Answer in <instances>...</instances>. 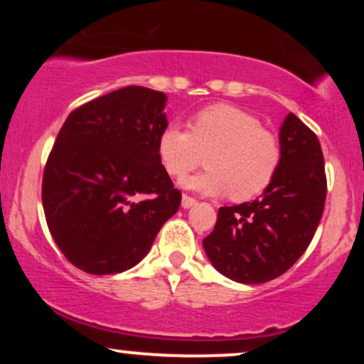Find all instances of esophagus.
Instances as JSON below:
<instances>
[{
  "instance_id": "34e87169",
  "label": "esophagus",
  "mask_w": 364,
  "mask_h": 364,
  "mask_svg": "<svg viewBox=\"0 0 364 364\" xmlns=\"http://www.w3.org/2000/svg\"><path fill=\"white\" fill-rule=\"evenodd\" d=\"M181 205H183V208H191L193 205H196V200L193 198V196H190V195H183Z\"/></svg>"
}]
</instances>
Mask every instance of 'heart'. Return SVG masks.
<instances>
[{"label":"heart","instance_id":"heart-1","mask_svg":"<svg viewBox=\"0 0 364 364\" xmlns=\"http://www.w3.org/2000/svg\"><path fill=\"white\" fill-rule=\"evenodd\" d=\"M157 156L169 176L181 179L202 164L205 173L185 185L205 195L229 193L235 202H248L267 190L282 162V145L252 112L214 104L198 111L190 129L169 124L157 140Z\"/></svg>","mask_w":364,"mask_h":364}]
</instances>
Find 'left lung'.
Returning a JSON list of instances; mask_svg holds the SVG:
<instances>
[{
    "label": "left lung",
    "instance_id": "obj_1",
    "mask_svg": "<svg viewBox=\"0 0 364 364\" xmlns=\"http://www.w3.org/2000/svg\"><path fill=\"white\" fill-rule=\"evenodd\" d=\"M279 141L282 162L272 185L253 202L220 207L214 231L203 240L212 265L241 284L287 272L306 252L323 214L327 176L316 135L289 112Z\"/></svg>",
    "mask_w": 364,
    "mask_h": 364
}]
</instances>
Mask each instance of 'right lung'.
Masks as SVG:
<instances>
[{
    "label": "right lung",
    "mask_w": 364,
    "mask_h": 364,
    "mask_svg": "<svg viewBox=\"0 0 364 364\" xmlns=\"http://www.w3.org/2000/svg\"><path fill=\"white\" fill-rule=\"evenodd\" d=\"M164 92L129 85L70 112L43 176L49 232L87 274L132 269L178 212L176 190L157 156L168 127Z\"/></svg>",
    "instance_id": "obj_1"
}]
</instances>
